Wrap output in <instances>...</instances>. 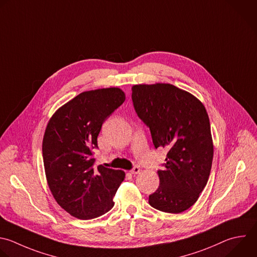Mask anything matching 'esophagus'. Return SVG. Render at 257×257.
<instances>
[{"instance_id":"obj_1","label":"esophagus","mask_w":257,"mask_h":257,"mask_svg":"<svg viewBox=\"0 0 257 257\" xmlns=\"http://www.w3.org/2000/svg\"><path fill=\"white\" fill-rule=\"evenodd\" d=\"M130 173H131L132 175H137V174H139V173H140V168H139V166L135 165V166L130 170Z\"/></svg>"}]
</instances>
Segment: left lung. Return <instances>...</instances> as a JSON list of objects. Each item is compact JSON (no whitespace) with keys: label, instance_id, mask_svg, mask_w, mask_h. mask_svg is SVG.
Returning a JSON list of instances; mask_svg holds the SVG:
<instances>
[{"label":"left lung","instance_id":"obj_1","mask_svg":"<svg viewBox=\"0 0 257 257\" xmlns=\"http://www.w3.org/2000/svg\"><path fill=\"white\" fill-rule=\"evenodd\" d=\"M132 101L154 147L168 150L149 205L182 213L197 202L210 177L214 146L208 113L196 97L169 83L133 85Z\"/></svg>","mask_w":257,"mask_h":257}]
</instances>
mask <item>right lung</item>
<instances>
[{
  "label": "right lung",
  "instance_id": "1",
  "mask_svg": "<svg viewBox=\"0 0 257 257\" xmlns=\"http://www.w3.org/2000/svg\"><path fill=\"white\" fill-rule=\"evenodd\" d=\"M124 101L118 88L83 92L60 107L47 124L42 155L48 187L57 204L77 219H94L114 207L125 173L95 166L94 149L103 123Z\"/></svg>",
  "mask_w": 257,
  "mask_h": 257
}]
</instances>
